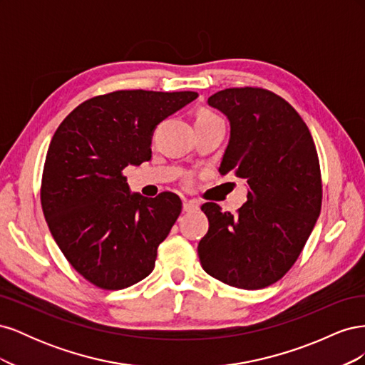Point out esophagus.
Masks as SVG:
<instances>
[{
	"mask_svg": "<svg viewBox=\"0 0 365 365\" xmlns=\"http://www.w3.org/2000/svg\"><path fill=\"white\" fill-rule=\"evenodd\" d=\"M200 208V204H197L196 201H184L182 202V212L185 213H190V212H195V210Z\"/></svg>",
	"mask_w": 365,
	"mask_h": 365,
	"instance_id": "1",
	"label": "esophagus"
}]
</instances>
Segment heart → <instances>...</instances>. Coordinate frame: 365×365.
<instances>
[{
    "instance_id": "1",
    "label": "heart",
    "mask_w": 365,
    "mask_h": 365,
    "mask_svg": "<svg viewBox=\"0 0 365 365\" xmlns=\"http://www.w3.org/2000/svg\"><path fill=\"white\" fill-rule=\"evenodd\" d=\"M213 118H219V117L210 111H201L200 114H197L196 120H213Z\"/></svg>"
}]
</instances>
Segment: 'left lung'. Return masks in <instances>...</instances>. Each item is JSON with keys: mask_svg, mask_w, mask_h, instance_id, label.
I'll return each mask as SVG.
<instances>
[{"mask_svg": "<svg viewBox=\"0 0 365 365\" xmlns=\"http://www.w3.org/2000/svg\"><path fill=\"white\" fill-rule=\"evenodd\" d=\"M231 135L219 172L247 180V202L233 215L215 202L201 210L208 231L197 245L202 268L240 289L279 282L300 256L322 212L323 184L309 128L283 97L256 86L208 97Z\"/></svg>", "mask_w": 365, "mask_h": 365, "instance_id": "1", "label": "left lung"}]
</instances>
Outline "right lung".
Masks as SVG:
<instances>
[{
    "mask_svg": "<svg viewBox=\"0 0 365 365\" xmlns=\"http://www.w3.org/2000/svg\"><path fill=\"white\" fill-rule=\"evenodd\" d=\"M196 97L145 90L96 96L54 132L42 172V212L65 259L97 288L125 289L155 267L182 204L172 192L130 195L123 169L148 161L153 129Z\"/></svg>",
    "mask_w": 365,
    "mask_h": 365,
    "instance_id": "obj_1",
    "label": "right lung"
}]
</instances>
